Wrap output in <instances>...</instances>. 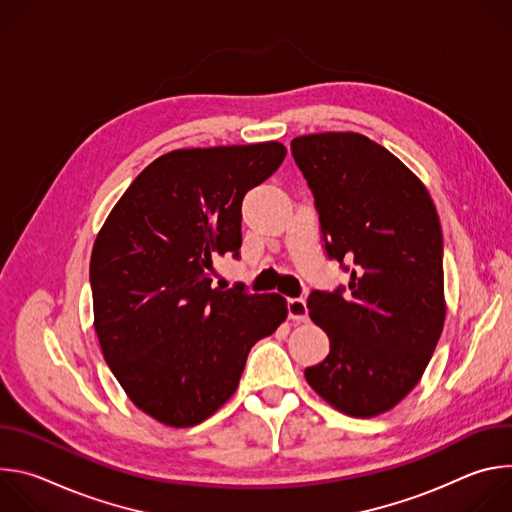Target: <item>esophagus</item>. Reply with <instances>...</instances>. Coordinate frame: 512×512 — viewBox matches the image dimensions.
Listing matches in <instances>:
<instances>
[{"instance_id": "34e87169", "label": "esophagus", "mask_w": 512, "mask_h": 512, "mask_svg": "<svg viewBox=\"0 0 512 512\" xmlns=\"http://www.w3.org/2000/svg\"><path fill=\"white\" fill-rule=\"evenodd\" d=\"M287 312L289 318L294 322H306L308 320V304L304 298H294L287 302Z\"/></svg>"}]
</instances>
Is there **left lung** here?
I'll return each mask as SVG.
<instances>
[{"mask_svg":"<svg viewBox=\"0 0 512 512\" xmlns=\"http://www.w3.org/2000/svg\"><path fill=\"white\" fill-rule=\"evenodd\" d=\"M291 154L314 192L328 257L352 263L348 296L310 294L330 354L304 375L340 413L375 417L413 391L444 330L440 216L423 182L367 135H300Z\"/></svg>","mask_w":512,"mask_h":512,"instance_id":"left-lung-1","label":"left lung"}]
</instances>
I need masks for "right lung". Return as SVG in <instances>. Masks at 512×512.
Listing matches in <instances>:
<instances>
[{"label": "right lung", "mask_w": 512, "mask_h": 512, "mask_svg": "<svg viewBox=\"0 0 512 512\" xmlns=\"http://www.w3.org/2000/svg\"><path fill=\"white\" fill-rule=\"evenodd\" d=\"M287 150L279 141L174 150L117 200L91 255L95 332L131 403L192 427L239 387L251 346L287 318L279 294L212 287L241 249V204Z\"/></svg>", "instance_id": "right-lung-1"}]
</instances>
